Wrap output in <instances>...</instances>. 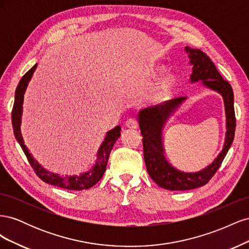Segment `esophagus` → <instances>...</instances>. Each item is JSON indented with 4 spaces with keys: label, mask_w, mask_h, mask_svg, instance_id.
<instances>
[{
    "label": "esophagus",
    "mask_w": 249,
    "mask_h": 249,
    "mask_svg": "<svg viewBox=\"0 0 249 249\" xmlns=\"http://www.w3.org/2000/svg\"><path fill=\"white\" fill-rule=\"evenodd\" d=\"M138 125H139V124L137 122V119H135V118H129L125 123V126L127 127V129H131V130L137 129Z\"/></svg>",
    "instance_id": "obj_1"
}]
</instances>
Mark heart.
I'll return each mask as SVG.
<instances>
[{"label": "heart", "instance_id": "1", "mask_svg": "<svg viewBox=\"0 0 249 249\" xmlns=\"http://www.w3.org/2000/svg\"><path fill=\"white\" fill-rule=\"evenodd\" d=\"M160 71V69H156L155 72H158ZM173 84H175V78L171 73H166L164 74L163 77H161L159 80L157 81L155 84L152 95L155 100H161L165 95H167L169 93L170 90L173 87Z\"/></svg>", "mask_w": 249, "mask_h": 249}]
</instances>
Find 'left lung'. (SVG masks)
Segmentation results:
<instances>
[{
	"instance_id": "obj_1",
	"label": "left lung",
	"mask_w": 249,
	"mask_h": 249,
	"mask_svg": "<svg viewBox=\"0 0 249 249\" xmlns=\"http://www.w3.org/2000/svg\"><path fill=\"white\" fill-rule=\"evenodd\" d=\"M185 50L189 54L190 64L193 65L190 81H202V84L206 87L213 89L222 95L227 114L228 131L223 148L214 162L198 172L186 173L173 168L165 159L162 141V130L165 123L171 113L186 100V96L169 100L166 103L143 109L139 112L138 119L143 137V154L148 175L158 186L171 191L190 190L206 185L220 167L231 145L236 130L233 92L231 84L221 77L206 53L188 47Z\"/></svg>"
}]
</instances>
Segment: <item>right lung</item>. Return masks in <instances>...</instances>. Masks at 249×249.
I'll return each mask as SVG.
<instances>
[{"instance_id": "right-lung-1", "label": "right lung", "mask_w": 249, "mask_h": 249, "mask_svg": "<svg viewBox=\"0 0 249 249\" xmlns=\"http://www.w3.org/2000/svg\"><path fill=\"white\" fill-rule=\"evenodd\" d=\"M36 67H37V64H35L31 70L27 71L24 76H22L16 90V96H14V104H13L12 114H11L14 136H16L22 150H24L27 159L30 165L32 166L33 170L35 171L37 177H38L41 180H43L44 183H48L53 186H57L59 188H63V189H67V190L82 191V190L89 189V188H91L99 182V180L103 178L105 171H106L110 153L113 148V145L115 144L116 140L120 136V130H122V127L117 125L116 127H114V129L107 133V136L105 138L104 142L102 143V145L99 149V153H97L95 165L91 169H89V171L83 173V175H80V176L62 177V176H59L58 173H53L48 171L47 169H44L41 165H39V163L34 159L32 155L29 153V150L25 145L24 139H22L21 133H20L24 94L26 91V88L28 86V83L30 80H31L32 74L35 71Z\"/></svg>"}]
</instances>
